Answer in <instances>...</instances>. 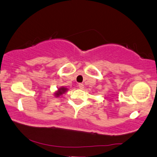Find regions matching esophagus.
<instances>
[{"label": "esophagus", "mask_w": 157, "mask_h": 157, "mask_svg": "<svg viewBox=\"0 0 157 157\" xmlns=\"http://www.w3.org/2000/svg\"><path fill=\"white\" fill-rule=\"evenodd\" d=\"M78 86H79V88H80V89H83L84 85H83V83H79L78 84Z\"/></svg>", "instance_id": "1"}]
</instances>
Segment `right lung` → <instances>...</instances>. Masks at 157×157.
<instances>
[{"label": "right lung", "instance_id": "add662e5", "mask_svg": "<svg viewBox=\"0 0 157 157\" xmlns=\"http://www.w3.org/2000/svg\"><path fill=\"white\" fill-rule=\"evenodd\" d=\"M67 90H68V89L65 88V87H64V86L59 87V88L58 89L57 91L55 92V94H54V95H55L56 97L59 98V97H60L61 95H62L63 94H65V92L67 91Z\"/></svg>", "mask_w": 157, "mask_h": 157}]
</instances>
